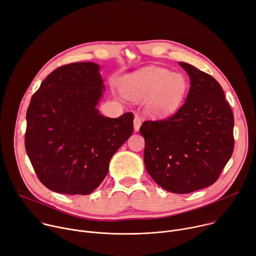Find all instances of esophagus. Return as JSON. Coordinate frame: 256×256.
I'll list each match as a JSON object with an SVG mask.
<instances>
[{"instance_id": "1", "label": "esophagus", "mask_w": 256, "mask_h": 256, "mask_svg": "<svg viewBox=\"0 0 256 256\" xmlns=\"http://www.w3.org/2000/svg\"><path fill=\"white\" fill-rule=\"evenodd\" d=\"M141 124H142L141 118L138 115H136L134 116V132H138V130H140Z\"/></svg>"}]
</instances>
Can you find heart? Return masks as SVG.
Instances as JSON below:
<instances>
[{
	"label": "heart",
	"instance_id": "1",
	"mask_svg": "<svg viewBox=\"0 0 256 256\" xmlns=\"http://www.w3.org/2000/svg\"><path fill=\"white\" fill-rule=\"evenodd\" d=\"M189 84L182 74L151 66L128 76L122 90L128 98L142 101L148 98L147 112L154 118H164L182 104Z\"/></svg>",
	"mask_w": 256,
	"mask_h": 256
}]
</instances>
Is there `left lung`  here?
<instances>
[{"instance_id": "1", "label": "left lung", "mask_w": 256, "mask_h": 256, "mask_svg": "<svg viewBox=\"0 0 256 256\" xmlns=\"http://www.w3.org/2000/svg\"><path fill=\"white\" fill-rule=\"evenodd\" d=\"M191 86L182 106L170 118L146 120L144 162L164 190L188 194L214 184L234 150V114L216 78L180 62Z\"/></svg>"}]
</instances>
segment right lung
I'll use <instances>...</instances> for the list:
<instances>
[{"label": "right lung", "instance_id": "1", "mask_svg": "<svg viewBox=\"0 0 256 256\" xmlns=\"http://www.w3.org/2000/svg\"><path fill=\"white\" fill-rule=\"evenodd\" d=\"M104 90L99 65L76 62L42 80L26 112V149L51 191L88 195L108 174L114 153L132 136L134 114L105 118L96 108Z\"/></svg>", "mask_w": 256, "mask_h": 256}]
</instances>
